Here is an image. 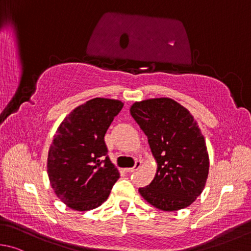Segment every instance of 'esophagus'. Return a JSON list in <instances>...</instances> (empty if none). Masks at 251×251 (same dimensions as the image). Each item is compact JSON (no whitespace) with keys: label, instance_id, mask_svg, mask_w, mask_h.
Segmentation results:
<instances>
[{"label":"esophagus","instance_id":"esophagus-1","mask_svg":"<svg viewBox=\"0 0 251 251\" xmlns=\"http://www.w3.org/2000/svg\"><path fill=\"white\" fill-rule=\"evenodd\" d=\"M141 163H142L141 161H137V162H135V164H134L133 168L126 169V172H128V173H132V172H135V171H138V170L140 169V166H141Z\"/></svg>","mask_w":251,"mask_h":251}]
</instances>
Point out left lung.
<instances>
[{
    "instance_id": "left-lung-1",
    "label": "left lung",
    "mask_w": 251,
    "mask_h": 251,
    "mask_svg": "<svg viewBox=\"0 0 251 251\" xmlns=\"http://www.w3.org/2000/svg\"><path fill=\"white\" fill-rule=\"evenodd\" d=\"M130 112L157 162L155 177L139 188L140 194L165 212L190 206L203 192L209 170L207 148L197 122L186 108L170 98L135 102Z\"/></svg>"
}]
</instances>
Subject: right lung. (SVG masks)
Segmentation results:
<instances>
[{
    "label": "right lung",
    "instance_id": "1",
    "mask_svg": "<svg viewBox=\"0 0 251 251\" xmlns=\"http://www.w3.org/2000/svg\"><path fill=\"white\" fill-rule=\"evenodd\" d=\"M122 107L119 100L91 99L73 110L57 129L47 173L55 194L68 207L97 208L120 177L108 156L104 134Z\"/></svg>",
    "mask_w": 251,
    "mask_h": 251
}]
</instances>
